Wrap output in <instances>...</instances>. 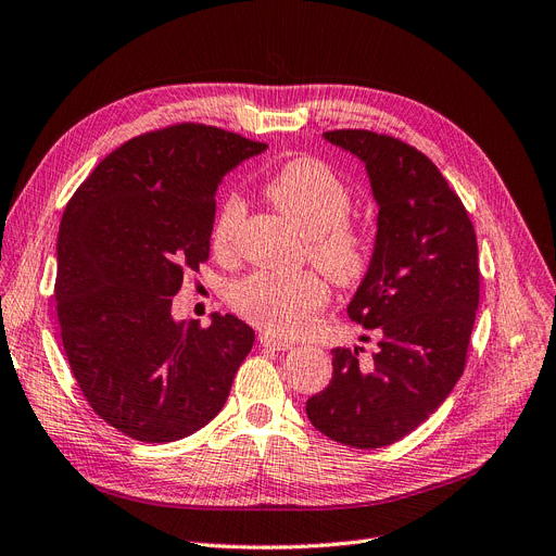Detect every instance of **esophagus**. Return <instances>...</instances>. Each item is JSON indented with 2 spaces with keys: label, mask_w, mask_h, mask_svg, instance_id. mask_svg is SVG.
Returning a JSON list of instances; mask_svg holds the SVG:
<instances>
[{
  "label": "esophagus",
  "mask_w": 556,
  "mask_h": 556,
  "mask_svg": "<svg viewBox=\"0 0 556 556\" xmlns=\"http://www.w3.org/2000/svg\"><path fill=\"white\" fill-rule=\"evenodd\" d=\"M258 341H261L263 348H270V350H277V352H286V350L293 348V343L281 341V338H277V336H273V333H261Z\"/></svg>",
  "instance_id": "esophagus-1"
}]
</instances>
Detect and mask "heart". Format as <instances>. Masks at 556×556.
<instances>
[{
  "mask_svg": "<svg viewBox=\"0 0 556 556\" xmlns=\"http://www.w3.org/2000/svg\"><path fill=\"white\" fill-rule=\"evenodd\" d=\"M265 195L306 236L308 258L336 283L348 286L366 275L372 245L366 229L350 223L352 192L318 159H293L265 179ZM240 192H225L211 227V245L229 254L245 220ZM229 306L248 323L273 336L304 331L329 300V286L316 273H254L229 288Z\"/></svg>",
  "mask_w": 556,
  "mask_h": 556,
  "instance_id": "obj_1",
  "label": "heart"
}]
</instances>
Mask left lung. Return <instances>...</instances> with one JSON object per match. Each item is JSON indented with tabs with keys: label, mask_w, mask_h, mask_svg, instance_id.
I'll use <instances>...</instances> for the list:
<instances>
[{
	"label": "left lung",
	"mask_w": 556,
	"mask_h": 556,
	"mask_svg": "<svg viewBox=\"0 0 556 556\" xmlns=\"http://www.w3.org/2000/svg\"><path fill=\"white\" fill-rule=\"evenodd\" d=\"M325 140L364 161L377 202L368 273L348 316L377 329L379 350L336 348L333 377L308 397L311 425L336 443L386 447L422 425L466 366L479 304L477 236L468 211L422 152L366 129Z\"/></svg>",
	"instance_id": "obj_1"
}]
</instances>
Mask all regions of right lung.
<instances>
[{
  "label": "right lung",
  "mask_w": 556,
  "mask_h": 556,
  "mask_svg": "<svg viewBox=\"0 0 556 556\" xmlns=\"http://www.w3.org/2000/svg\"><path fill=\"white\" fill-rule=\"evenodd\" d=\"M263 142L173 125L119 144L67 202L56 243V313L72 375L92 412L142 443L211 422L254 345L231 313L173 318L184 273L208 258L215 190Z\"/></svg>",
  "instance_id": "obj_1"
}]
</instances>
